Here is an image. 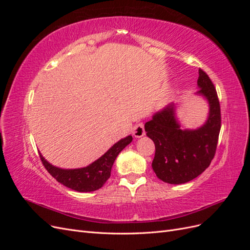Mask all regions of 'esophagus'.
I'll list each match as a JSON object with an SVG mask.
<instances>
[{"instance_id":"esophagus-1","label":"esophagus","mask_w":250,"mask_h":250,"mask_svg":"<svg viewBox=\"0 0 250 250\" xmlns=\"http://www.w3.org/2000/svg\"><path fill=\"white\" fill-rule=\"evenodd\" d=\"M145 133H146V131H145V128H144L143 123L135 124V126L132 128V134L135 138H142L145 135Z\"/></svg>"}]
</instances>
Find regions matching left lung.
<instances>
[{
	"mask_svg": "<svg viewBox=\"0 0 250 250\" xmlns=\"http://www.w3.org/2000/svg\"><path fill=\"white\" fill-rule=\"evenodd\" d=\"M197 94L209 104V115L202 127L183 130L175 119L174 105L155 113L145 124L147 137L154 142L152 169L161 180L171 185L188 183L206 170L216 153L221 128L218 95L208 75L199 69Z\"/></svg>",
	"mask_w": 250,
	"mask_h": 250,
	"instance_id": "obj_1",
	"label": "left lung"
}]
</instances>
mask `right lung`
Segmentation results:
<instances>
[{
  "mask_svg": "<svg viewBox=\"0 0 250 250\" xmlns=\"http://www.w3.org/2000/svg\"><path fill=\"white\" fill-rule=\"evenodd\" d=\"M132 141L131 135H128L116 143L106 153L98 158L87 167L80 169L64 170L54 167L49 164L40 153L43 167L58 183L77 192H93L103 187L110 176L112 165L117 156Z\"/></svg>",
  "mask_w": 250,
  "mask_h": 250,
  "instance_id": "add662e5",
  "label": "right lung"
}]
</instances>
